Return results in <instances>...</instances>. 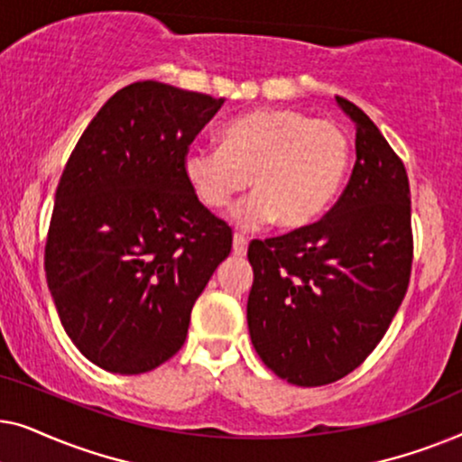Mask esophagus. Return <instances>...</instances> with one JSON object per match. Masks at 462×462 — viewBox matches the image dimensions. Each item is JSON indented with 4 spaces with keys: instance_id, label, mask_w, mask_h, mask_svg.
<instances>
[{
    "instance_id": "esophagus-1",
    "label": "esophagus",
    "mask_w": 462,
    "mask_h": 462,
    "mask_svg": "<svg viewBox=\"0 0 462 462\" xmlns=\"http://www.w3.org/2000/svg\"><path fill=\"white\" fill-rule=\"evenodd\" d=\"M245 252H248V239L236 233V236H233V254L245 256Z\"/></svg>"
}]
</instances>
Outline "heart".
Wrapping results in <instances>:
<instances>
[{"label": "heart", "instance_id": "obj_1", "mask_svg": "<svg viewBox=\"0 0 462 462\" xmlns=\"http://www.w3.org/2000/svg\"><path fill=\"white\" fill-rule=\"evenodd\" d=\"M349 163L351 141L338 124L275 106L231 119L220 147L187 149L182 172L212 210L248 189L252 176L256 193L233 208V223L256 229L277 218L286 229H302L330 208Z\"/></svg>", "mask_w": 462, "mask_h": 462}]
</instances>
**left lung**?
Returning a JSON list of instances; mask_svg holds the SVG:
<instances>
[{
    "instance_id": "left-lung-1",
    "label": "left lung",
    "mask_w": 462,
    "mask_h": 462,
    "mask_svg": "<svg viewBox=\"0 0 462 462\" xmlns=\"http://www.w3.org/2000/svg\"><path fill=\"white\" fill-rule=\"evenodd\" d=\"M356 128L349 185L318 223L252 242V345L269 370L319 387L357 368L384 337L412 267L406 168L381 130L337 97Z\"/></svg>"
}]
</instances>
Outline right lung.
Listing matches in <instances>:
<instances>
[{"instance_id":"add662e5","label":"right lung","mask_w":462,"mask_h":462,"mask_svg":"<svg viewBox=\"0 0 462 462\" xmlns=\"http://www.w3.org/2000/svg\"><path fill=\"white\" fill-rule=\"evenodd\" d=\"M225 98L136 81L88 124L56 189L46 280L60 324L92 364L143 374L187 338L191 309L231 252L182 160Z\"/></svg>"}]
</instances>
